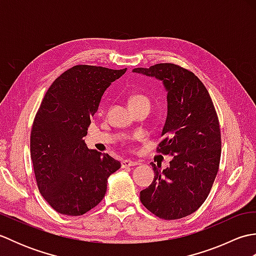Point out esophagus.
Returning a JSON list of instances; mask_svg holds the SVG:
<instances>
[{
  "label": "esophagus",
  "mask_w": 256,
  "mask_h": 256,
  "mask_svg": "<svg viewBox=\"0 0 256 256\" xmlns=\"http://www.w3.org/2000/svg\"><path fill=\"white\" fill-rule=\"evenodd\" d=\"M121 165L123 168H126V167H131V166H136V165H138V162L130 160H123L121 162Z\"/></svg>",
  "instance_id": "esophagus-1"
}]
</instances>
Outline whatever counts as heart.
Returning a JSON list of instances; mask_svg holds the SVG:
<instances>
[{
    "instance_id": "obj_1",
    "label": "heart",
    "mask_w": 256,
    "mask_h": 256,
    "mask_svg": "<svg viewBox=\"0 0 256 256\" xmlns=\"http://www.w3.org/2000/svg\"><path fill=\"white\" fill-rule=\"evenodd\" d=\"M140 102H148L150 103V100H148V96H145L143 94H132L131 96H130V99H128L130 106L136 104V103H140Z\"/></svg>"
}]
</instances>
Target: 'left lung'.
Listing matches in <instances>:
<instances>
[{"label":"left lung","instance_id":"1","mask_svg":"<svg viewBox=\"0 0 256 256\" xmlns=\"http://www.w3.org/2000/svg\"><path fill=\"white\" fill-rule=\"evenodd\" d=\"M133 72L162 80L167 91V118L157 152L172 155L170 167L155 172L140 202L164 220L194 214L204 202L219 170L221 133L208 90L197 76L175 64L135 68Z\"/></svg>","mask_w":256,"mask_h":256}]
</instances>
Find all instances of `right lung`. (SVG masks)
I'll use <instances>...</instances> for the list:
<instances>
[{
    "mask_svg": "<svg viewBox=\"0 0 256 256\" xmlns=\"http://www.w3.org/2000/svg\"><path fill=\"white\" fill-rule=\"evenodd\" d=\"M126 72L77 64L47 90L30 132V157L40 194L54 210L84 214L104 197L108 178L121 167L108 154L89 150L82 138L101 96Z\"/></svg>",
    "mask_w": 256,
    "mask_h": 256,
    "instance_id": "1",
    "label": "right lung"
}]
</instances>
